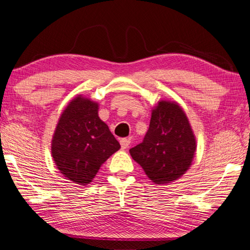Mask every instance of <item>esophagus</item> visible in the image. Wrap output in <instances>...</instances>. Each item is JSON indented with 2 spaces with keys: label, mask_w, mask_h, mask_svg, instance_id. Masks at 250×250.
I'll use <instances>...</instances> for the list:
<instances>
[{
  "label": "esophagus",
  "mask_w": 250,
  "mask_h": 250,
  "mask_svg": "<svg viewBox=\"0 0 250 250\" xmlns=\"http://www.w3.org/2000/svg\"><path fill=\"white\" fill-rule=\"evenodd\" d=\"M130 143H131L130 139H121V140H120V145H121V147L124 148V149L128 148Z\"/></svg>",
  "instance_id": "obj_1"
}]
</instances>
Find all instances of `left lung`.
<instances>
[{
  "mask_svg": "<svg viewBox=\"0 0 250 250\" xmlns=\"http://www.w3.org/2000/svg\"><path fill=\"white\" fill-rule=\"evenodd\" d=\"M196 150V140L183 109L161 101L151 112L142 143L130 154L156 184H167L187 172Z\"/></svg>",
  "mask_w": 250,
  "mask_h": 250,
  "instance_id": "left-lung-1",
  "label": "left lung"
}]
</instances>
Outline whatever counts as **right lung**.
Instances as JSON below:
<instances>
[{
	"label": "right lung",
	"instance_id": "right-lung-1",
	"mask_svg": "<svg viewBox=\"0 0 250 250\" xmlns=\"http://www.w3.org/2000/svg\"><path fill=\"white\" fill-rule=\"evenodd\" d=\"M97 110V103L76 97L63 110L53 136L52 156L58 170L80 185L89 184L101 166L120 148Z\"/></svg>",
	"mask_w": 250,
	"mask_h": 250
}]
</instances>
